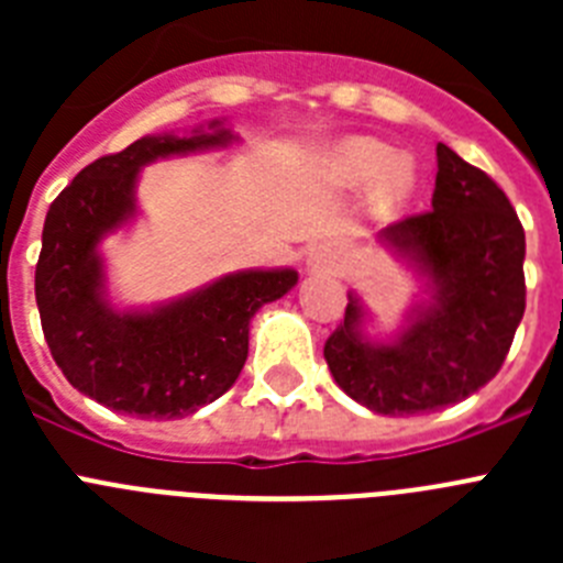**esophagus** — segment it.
Returning <instances> with one entry per match:
<instances>
[{
  "label": "esophagus",
  "mask_w": 563,
  "mask_h": 563,
  "mask_svg": "<svg viewBox=\"0 0 563 563\" xmlns=\"http://www.w3.org/2000/svg\"><path fill=\"white\" fill-rule=\"evenodd\" d=\"M343 271V247L338 242H324L307 256V273H338Z\"/></svg>",
  "instance_id": "1"
}]
</instances>
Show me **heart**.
Masks as SVG:
<instances>
[{
	"label": "heart",
	"instance_id": "b5f03b06",
	"mask_svg": "<svg viewBox=\"0 0 563 563\" xmlns=\"http://www.w3.org/2000/svg\"><path fill=\"white\" fill-rule=\"evenodd\" d=\"M327 172L343 188L369 186L372 211L380 217L402 211L415 197L417 163L411 154H395V148L375 137H346L327 154Z\"/></svg>",
	"mask_w": 563,
	"mask_h": 563
}]
</instances>
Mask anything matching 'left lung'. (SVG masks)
<instances>
[{"mask_svg":"<svg viewBox=\"0 0 563 563\" xmlns=\"http://www.w3.org/2000/svg\"><path fill=\"white\" fill-rule=\"evenodd\" d=\"M431 208L377 233L422 282L395 335L372 338L369 310L350 292L324 346L338 386L375 415H429L479 391L525 316V228L505 191L437 143Z\"/></svg>","mask_w":563,"mask_h":563,"instance_id":"obj_1","label":"left lung"}]
</instances>
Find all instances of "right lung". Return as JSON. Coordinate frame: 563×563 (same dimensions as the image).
<instances>
[{
    "mask_svg": "<svg viewBox=\"0 0 563 563\" xmlns=\"http://www.w3.org/2000/svg\"><path fill=\"white\" fill-rule=\"evenodd\" d=\"M233 141L222 121L146 134L81 168L49 206L36 265L42 330L64 377L107 409L177 420L222 397L247 361L251 318L296 287L292 267H253L152 307L109 298L101 242L137 217L143 166Z\"/></svg>",
    "mask_w": 563,
    "mask_h": 563,
    "instance_id": "obj_1",
    "label": "right lung"
}]
</instances>
